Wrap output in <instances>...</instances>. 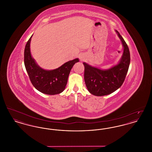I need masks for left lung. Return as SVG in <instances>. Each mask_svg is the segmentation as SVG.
<instances>
[{
    "mask_svg": "<svg viewBox=\"0 0 152 152\" xmlns=\"http://www.w3.org/2000/svg\"><path fill=\"white\" fill-rule=\"evenodd\" d=\"M121 39L123 47L122 58L117 65L108 70H101L83 63L84 80L88 91L94 96H102L114 92L122 86L130 64V52L128 45L120 33L116 31Z\"/></svg>",
    "mask_w": 152,
    "mask_h": 152,
    "instance_id": "1",
    "label": "left lung"
}]
</instances>
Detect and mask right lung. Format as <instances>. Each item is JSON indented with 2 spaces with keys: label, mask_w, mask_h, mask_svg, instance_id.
<instances>
[{
  "label": "right lung",
  "mask_w": 152,
  "mask_h": 152,
  "mask_svg": "<svg viewBox=\"0 0 152 152\" xmlns=\"http://www.w3.org/2000/svg\"><path fill=\"white\" fill-rule=\"evenodd\" d=\"M29 38L26 45L24 61L29 79L37 90L44 94H58L65 89L68 76L73 65L79 62V58L69 61L57 69L47 71L37 65L30 52Z\"/></svg>",
  "instance_id": "add662e5"
}]
</instances>
